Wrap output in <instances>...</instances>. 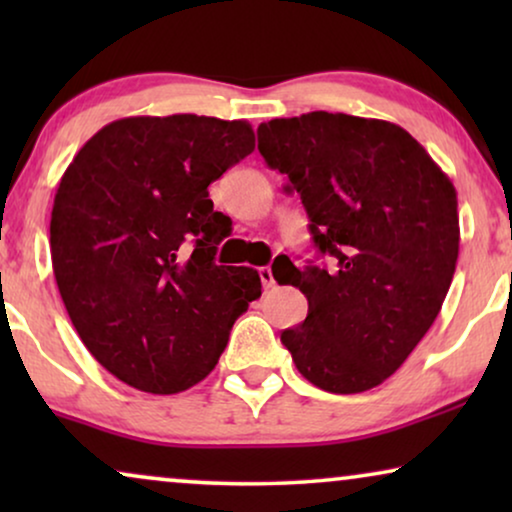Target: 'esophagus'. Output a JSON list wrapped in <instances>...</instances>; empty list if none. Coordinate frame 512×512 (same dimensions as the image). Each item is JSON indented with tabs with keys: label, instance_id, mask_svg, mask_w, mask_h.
<instances>
[{
	"label": "esophagus",
	"instance_id": "1",
	"mask_svg": "<svg viewBox=\"0 0 512 512\" xmlns=\"http://www.w3.org/2000/svg\"><path fill=\"white\" fill-rule=\"evenodd\" d=\"M258 277H261L263 289H272V286H275V277H272L270 265H265V268H258Z\"/></svg>",
	"mask_w": 512,
	"mask_h": 512
}]
</instances>
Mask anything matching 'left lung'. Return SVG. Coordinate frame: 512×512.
<instances>
[{
	"mask_svg": "<svg viewBox=\"0 0 512 512\" xmlns=\"http://www.w3.org/2000/svg\"><path fill=\"white\" fill-rule=\"evenodd\" d=\"M258 151L286 174L333 268L289 265L307 317L282 331L298 373L331 394L394 375L436 321L459 256L457 191L410 132L310 111L258 125Z\"/></svg>",
	"mask_w": 512,
	"mask_h": 512,
	"instance_id": "left-lung-1",
	"label": "left lung"
}]
</instances>
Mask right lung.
Returning a JSON list of instances; mask_svg holds the SVG:
<instances>
[{"mask_svg":"<svg viewBox=\"0 0 512 512\" xmlns=\"http://www.w3.org/2000/svg\"><path fill=\"white\" fill-rule=\"evenodd\" d=\"M254 146L247 121L130 116L104 125L62 174L55 282L83 345L130 387L179 394L205 380L261 296L254 268L214 263L230 226L207 191Z\"/></svg>","mask_w":512,"mask_h":512,"instance_id":"1","label":"right lung"}]
</instances>
